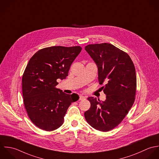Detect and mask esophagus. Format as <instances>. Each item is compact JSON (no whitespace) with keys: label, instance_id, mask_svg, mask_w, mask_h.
<instances>
[{"label":"esophagus","instance_id":"esophagus-1","mask_svg":"<svg viewBox=\"0 0 159 159\" xmlns=\"http://www.w3.org/2000/svg\"><path fill=\"white\" fill-rule=\"evenodd\" d=\"M85 99H86V98L84 96L80 95V96H79V99L80 100H85Z\"/></svg>","mask_w":159,"mask_h":159}]
</instances>
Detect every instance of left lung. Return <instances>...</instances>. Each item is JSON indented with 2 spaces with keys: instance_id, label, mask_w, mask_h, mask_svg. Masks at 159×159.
I'll list each match as a JSON object with an SVG mask.
<instances>
[{
  "instance_id": "8db88e82",
  "label": "left lung",
  "mask_w": 159,
  "mask_h": 159,
  "mask_svg": "<svg viewBox=\"0 0 159 159\" xmlns=\"http://www.w3.org/2000/svg\"><path fill=\"white\" fill-rule=\"evenodd\" d=\"M85 49L98 67L99 84L106 83L101 88L106 95L104 101L88 98L91 106L85 112V118L96 129L108 131L123 120L134 103L135 67L127 53L111 43L90 44Z\"/></svg>"
}]
</instances>
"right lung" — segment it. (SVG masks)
Returning <instances> with one entry per match:
<instances>
[{"mask_svg": "<svg viewBox=\"0 0 159 159\" xmlns=\"http://www.w3.org/2000/svg\"><path fill=\"white\" fill-rule=\"evenodd\" d=\"M82 50L80 46H53L37 52L22 77L23 102L32 123L45 131L61 127L70 104L78 95L66 94L55 87L68 75L70 65Z\"/></svg>", "mask_w": 159, "mask_h": 159, "instance_id": "1", "label": "right lung"}]
</instances>
